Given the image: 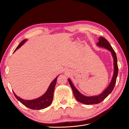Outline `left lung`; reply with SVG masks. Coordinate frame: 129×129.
Returning <instances> with one entry per match:
<instances>
[{
  "mask_svg": "<svg viewBox=\"0 0 129 129\" xmlns=\"http://www.w3.org/2000/svg\"><path fill=\"white\" fill-rule=\"evenodd\" d=\"M99 42L97 45L98 46L104 47V48L109 50L111 52L112 57L113 58V65H114V72L113 75L111 80V82L107 88L101 94L98 96H85L81 93L74 86L72 83L71 80L69 79V82L72 87V89L73 91L74 95L75 96L76 100L79 102L85 104V105H92V104H98L101 101H103L113 90L115 84L116 83L117 77L118 74V66L117 64V57L116 52H114L113 48L110 43L108 42V41L104 37H100L98 39Z\"/></svg>",
  "mask_w": 129,
  "mask_h": 129,
  "instance_id": "8db88e82",
  "label": "left lung"
}]
</instances>
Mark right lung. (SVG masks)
Here are the masks:
<instances>
[{
    "label": "right lung",
    "mask_w": 129,
    "mask_h": 129,
    "mask_svg": "<svg viewBox=\"0 0 129 129\" xmlns=\"http://www.w3.org/2000/svg\"><path fill=\"white\" fill-rule=\"evenodd\" d=\"M26 40H27L26 39L23 40L16 47L14 52L17 50L19 49L20 47L26 41ZM57 77L58 76L52 81L45 93L44 94H43L42 96H41L40 97L38 98L37 99L30 100H24L18 97L13 91V92L14 93V95L16 97V98L20 103L22 104L23 105H24L25 107L30 108V109L33 110H41L44 109V108H47L52 104L53 98L54 88H55V87L56 85Z\"/></svg>",
    "instance_id": "obj_1"
}]
</instances>
